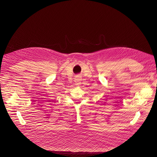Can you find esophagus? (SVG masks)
<instances>
[{"label":"esophagus","instance_id":"esophagus-1","mask_svg":"<svg viewBox=\"0 0 157 157\" xmlns=\"http://www.w3.org/2000/svg\"><path fill=\"white\" fill-rule=\"evenodd\" d=\"M75 85L77 86H78L79 85H80V79L79 78H77L75 80Z\"/></svg>","mask_w":157,"mask_h":157}]
</instances>
